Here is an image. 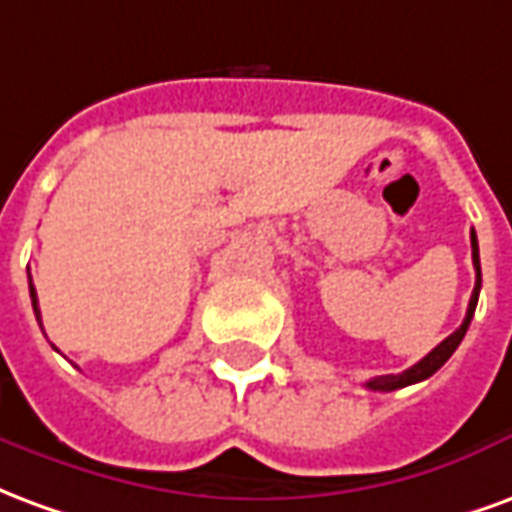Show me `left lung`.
I'll list each match as a JSON object with an SVG mask.
<instances>
[{
	"instance_id": "8db88e82",
	"label": "left lung",
	"mask_w": 512,
	"mask_h": 512,
	"mask_svg": "<svg viewBox=\"0 0 512 512\" xmlns=\"http://www.w3.org/2000/svg\"><path fill=\"white\" fill-rule=\"evenodd\" d=\"M472 263H474V271H477V279H474V290H472V299H469V310H466V318L463 323L455 329V332L447 337V340H441L433 351H430L425 359H419L417 365L408 367L403 373H397V376H376L367 381V389H373V392H395V389H403L408 384H419V381H425L430 378L436 370H439L452 354H455V348L461 345L463 334L469 329V323L474 318V307H477V296H480V285H483V274H480V252H477V235L472 230Z\"/></svg>"
}]
</instances>
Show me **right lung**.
I'll use <instances>...</instances> for the list:
<instances>
[{
	"label": "right lung",
	"mask_w": 512,
	"mask_h": 512,
	"mask_svg": "<svg viewBox=\"0 0 512 512\" xmlns=\"http://www.w3.org/2000/svg\"><path fill=\"white\" fill-rule=\"evenodd\" d=\"M29 299H32V310H35V318L40 323V310H38V293H35V285H32V277H29Z\"/></svg>",
	"instance_id": "1"
}]
</instances>
